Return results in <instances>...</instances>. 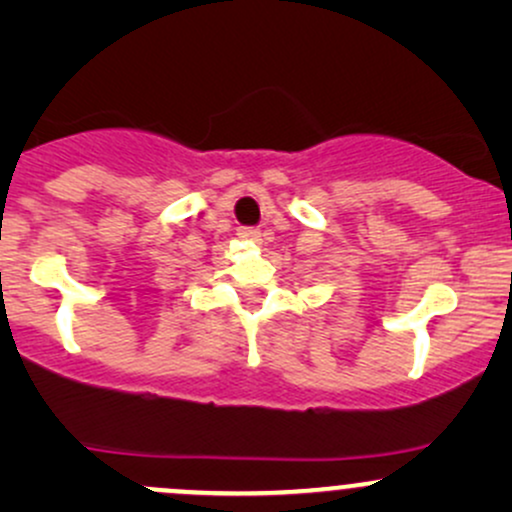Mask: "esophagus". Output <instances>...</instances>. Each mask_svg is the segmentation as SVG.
Here are the masks:
<instances>
[{
	"label": "esophagus",
	"instance_id": "34e87169",
	"mask_svg": "<svg viewBox=\"0 0 512 512\" xmlns=\"http://www.w3.org/2000/svg\"><path fill=\"white\" fill-rule=\"evenodd\" d=\"M238 236L243 240H252V243H262L264 240V233L260 231V228H240Z\"/></svg>",
	"mask_w": 512,
	"mask_h": 512
}]
</instances>
